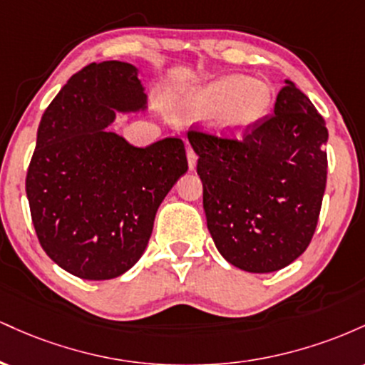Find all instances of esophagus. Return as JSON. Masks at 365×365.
<instances>
[{"label":"esophagus","instance_id":"1","mask_svg":"<svg viewBox=\"0 0 365 365\" xmlns=\"http://www.w3.org/2000/svg\"><path fill=\"white\" fill-rule=\"evenodd\" d=\"M187 159H188V168L194 170L195 165H197V154H195V150L192 149V148L187 149Z\"/></svg>","mask_w":365,"mask_h":365}]
</instances>
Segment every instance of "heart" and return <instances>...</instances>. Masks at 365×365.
Masks as SVG:
<instances>
[{"mask_svg":"<svg viewBox=\"0 0 365 365\" xmlns=\"http://www.w3.org/2000/svg\"><path fill=\"white\" fill-rule=\"evenodd\" d=\"M271 99L273 94L264 82L232 75L190 91L183 106L187 115L195 118L216 113L217 125L225 132L237 135L266 116Z\"/></svg>","mask_w":365,"mask_h":365,"instance_id":"heart-1","label":"heart"}]
</instances>
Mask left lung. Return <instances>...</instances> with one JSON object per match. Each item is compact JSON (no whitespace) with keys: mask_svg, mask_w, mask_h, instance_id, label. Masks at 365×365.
<instances>
[{"mask_svg":"<svg viewBox=\"0 0 365 365\" xmlns=\"http://www.w3.org/2000/svg\"><path fill=\"white\" fill-rule=\"evenodd\" d=\"M202 180L207 228L220 254L249 273H273L302 255L319 220L328 175L326 121L290 81L274 113L242 132L188 128Z\"/></svg>","mask_w":365,"mask_h":365,"instance_id":"obj_1","label":"left lung"}]
</instances>
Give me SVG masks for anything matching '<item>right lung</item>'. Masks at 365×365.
<instances>
[{"label":"right lung","mask_w":365,"mask_h":365,"mask_svg":"<svg viewBox=\"0 0 365 365\" xmlns=\"http://www.w3.org/2000/svg\"><path fill=\"white\" fill-rule=\"evenodd\" d=\"M145 94L125 61L83 66L46 108L25 178L37 240L82 279H111L140 259L154 216L188 168L168 137L133 148L108 130L115 110H139Z\"/></svg>","instance_id":"add662e5"}]
</instances>
